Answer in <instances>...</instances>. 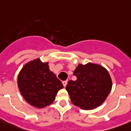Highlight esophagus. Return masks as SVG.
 I'll return each instance as SVG.
<instances>
[{
	"label": "esophagus",
	"instance_id": "1",
	"mask_svg": "<svg viewBox=\"0 0 131 131\" xmlns=\"http://www.w3.org/2000/svg\"><path fill=\"white\" fill-rule=\"evenodd\" d=\"M62 83H63V85H64V87H66V85H67V80L63 81V82H62Z\"/></svg>",
	"mask_w": 131,
	"mask_h": 131
}]
</instances>
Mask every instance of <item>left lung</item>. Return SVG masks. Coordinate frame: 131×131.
Segmentation results:
<instances>
[{
    "label": "left lung",
    "mask_w": 131,
    "mask_h": 131,
    "mask_svg": "<svg viewBox=\"0 0 131 131\" xmlns=\"http://www.w3.org/2000/svg\"><path fill=\"white\" fill-rule=\"evenodd\" d=\"M73 74L76 80L68 81L66 86L73 104L93 110L104 102L112 89L110 75L105 68L92 63L79 64Z\"/></svg>",
    "instance_id": "1"
}]
</instances>
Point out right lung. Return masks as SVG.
Here are the masks:
<instances>
[{"instance_id": "right-lung-1", "label": "right lung", "mask_w": 131, "mask_h": 131, "mask_svg": "<svg viewBox=\"0 0 131 131\" xmlns=\"http://www.w3.org/2000/svg\"><path fill=\"white\" fill-rule=\"evenodd\" d=\"M48 64L38 59L33 60L25 64L18 76L21 95L30 105L38 108L53 103L58 91L64 87Z\"/></svg>"}]
</instances>
